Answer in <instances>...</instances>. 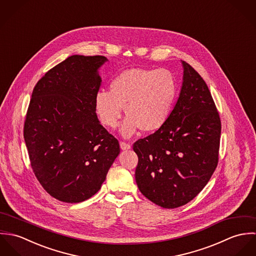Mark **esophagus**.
<instances>
[{"instance_id":"esophagus-1","label":"esophagus","mask_w":256,"mask_h":256,"mask_svg":"<svg viewBox=\"0 0 256 256\" xmlns=\"http://www.w3.org/2000/svg\"><path fill=\"white\" fill-rule=\"evenodd\" d=\"M120 148H121V150H130L131 148V145L128 144V143H125V142H120Z\"/></svg>"}]
</instances>
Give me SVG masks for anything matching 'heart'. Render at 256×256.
Listing matches in <instances>:
<instances>
[{"instance_id": "1", "label": "heart", "mask_w": 256, "mask_h": 256, "mask_svg": "<svg viewBox=\"0 0 256 256\" xmlns=\"http://www.w3.org/2000/svg\"><path fill=\"white\" fill-rule=\"evenodd\" d=\"M178 96L176 80L168 70L132 68L116 76L110 82V92L100 90L94 98L96 111L100 122L115 128L127 115L120 132L129 138L140 128L150 133L168 121Z\"/></svg>"}]
</instances>
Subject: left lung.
<instances>
[{
	"label": "left lung",
	"instance_id": "1",
	"mask_svg": "<svg viewBox=\"0 0 256 256\" xmlns=\"http://www.w3.org/2000/svg\"><path fill=\"white\" fill-rule=\"evenodd\" d=\"M180 98L166 123L138 140L136 182L152 203L174 209L190 202L214 174L219 156L220 120L201 76L182 61Z\"/></svg>",
	"mask_w": 256,
	"mask_h": 256
}]
</instances>
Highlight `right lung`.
Instances as JSON below:
<instances>
[{
  "label": "right lung",
  "mask_w": 256,
  "mask_h": 256,
  "mask_svg": "<svg viewBox=\"0 0 256 256\" xmlns=\"http://www.w3.org/2000/svg\"><path fill=\"white\" fill-rule=\"evenodd\" d=\"M104 56L73 55L49 70L34 88L24 137L42 187L66 203L82 202L106 180L120 152L94 106Z\"/></svg>",
  "instance_id": "add662e5"
}]
</instances>
